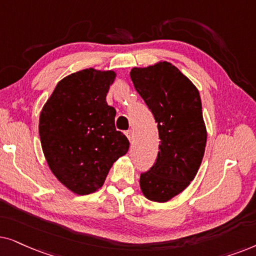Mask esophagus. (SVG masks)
Wrapping results in <instances>:
<instances>
[{"label":"esophagus","mask_w":256,"mask_h":256,"mask_svg":"<svg viewBox=\"0 0 256 256\" xmlns=\"http://www.w3.org/2000/svg\"><path fill=\"white\" fill-rule=\"evenodd\" d=\"M125 134H126V137L128 138V140L132 142V139H134V132H132L131 130H128L125 132Z\"/></svg>","instance_id":"34e87169"}]
</instances>
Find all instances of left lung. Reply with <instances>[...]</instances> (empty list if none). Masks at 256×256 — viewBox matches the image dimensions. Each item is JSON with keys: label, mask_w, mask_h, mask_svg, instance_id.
<instances>
[{"label": "left lung", "mask_w": 256, "mask_h": 256, "mask_svg": "<svg viewBox=\"0 0 256 256\" xmlns=\"http://www.w3.org/2000/svg\"><path fill=\"white\" fill-rule=\"evenodd\" d=\"M130 76L158 122L160 139L156 162L139 184L148 199L166 202L190 185L202 162L207 132L202 100L192 82L168 62L134 68Z\"/></svg>", "instance_id": "left-lung-1"}]
</instances>
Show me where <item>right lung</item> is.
Wrapping results in <instances>:
<instances>
[{"label": "right lung", "mask_w": 256, "mask_h": 256, "mask_svg": "<svg viewBox=\"0 0 256 256\" xmlns=\"http://www.w3.org/2000/svg\"><path fill=\"white\" fill-rule=\"evenodd\" d=\"M114 71L84 69L63 78L40 116V138L54 176L74 193L100 190L111 166L128 151L106 103Z\"/></svg>", "instance_id": "add662e5"}]
</instances>
